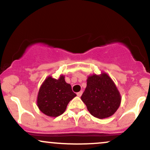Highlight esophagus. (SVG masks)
<instances>
[{"label": "esophagus", "mask_w": 150, "mask_h": 150, "mask_svg": "<svg viewBox=\"0 0 150 150\" xmlns=\"http://www.w3.org/2000/svg\"><path fill=\"white\" fill-rule=\"evenodd\" d=\"M82 91H80V92L77 93V95L78 96V97H81V95H82Z\"/></svg>", "instance_id": "1"}]
</instances>
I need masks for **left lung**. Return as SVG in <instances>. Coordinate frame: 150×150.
Masks as SVG:
<instances>
[{"label":"left lung","instance_id":"8db88e82","mask_svg":"<svg viewBox=\"0 0 150 150\" xmlns=\"http://www.w3.org/2000/svg\"><path fill=\"white\" fill-rule=\"evenodd\" d=\"M81 99L89 112L100 119L114 114L121 102L120 92L114 82L104 72L100 75H89Z\"/></svg>","mask_w":150,"mask_h":150}]
</instances>
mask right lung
I'll use <instances>...</instances> for the list:
<instances>
[{
  "label": "right lung",
  "mask_w": 150,
  "mask_h": 150,
  "mask_svg": "<svg viewBox=\"0 0 150 150\" xmlns=\"http://www.w3.org/2000/svg\"><path fill=\"white\" fill-rule=\"evenodd\" d=\"M75 96L71 85L65 81L64 75H61L58 79L48 76L38 92L37 106L46 116L57 117L65 112L68 103Z\"/></svg>",
  "instance_id": "add662e5"
}]
</instances>
